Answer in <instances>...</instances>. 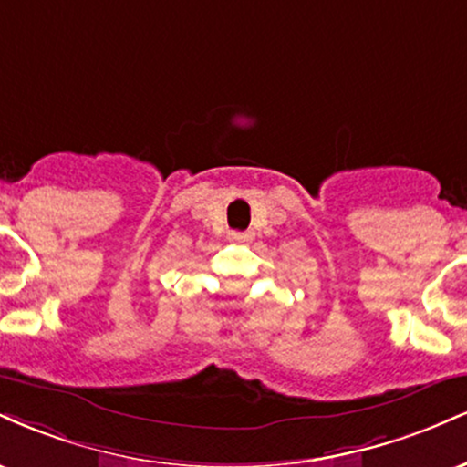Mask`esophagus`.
Wrapping results in <instances>:
<instances>
[{"label":"esophagus","mask_w":467,"mask_h":467,"mask_svg":"<svg viewBox=\"0 0 467 467\" xmlns=\"http://www.w3.org/2000/svg\"><path fill=\"white\" fill-rule=\"evenodd\" d=\"M250 233H230V239L233 241H250Z\"/></svg>","instance_id":"1"}]
</instances>
